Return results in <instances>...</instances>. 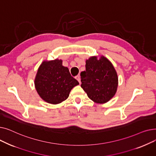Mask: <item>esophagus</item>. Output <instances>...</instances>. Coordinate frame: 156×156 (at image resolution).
<instances>
[{
  "label": "esophagus",
  "mask_w": 156,
  "mask_h": 156,
  "mask_svg": "<svg viewBox=\"0 0 156 156\" xmlns=\"http://www.w3.org/2000/svg\"><path fill=\"white\" fill-rule=\"evenodd\" d=\"M75 78L78 81V82L80 83V84L81 83V81H80V75H77L75 76Z\"/></svg>",
  "instance_id": "1"
}]
</instances>
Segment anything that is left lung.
<instances>
[{
    "mask_svg": "<svg viewBox=\"0 0 156 156\" xmlns=\"http://www.w3.org/2000/svg\"><path fill=\"white\" fill-rule=\"evenodd\" d=\"M86 71L81 76V87L92 101L103 104L115 95L118 85L116 71L105 57L98 60L96 57L86 61Z\"/></svg>",
    "mask_w": 156,
    "mask_h": 156,
    "instance_id": "8db88e82",
    "label": "left lung"
}]
</instances>
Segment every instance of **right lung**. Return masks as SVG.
Masks as SVG:
<instances>
[{"label":"right lung","mask_w":156,"mask_h":156,"mask_svg":"<svg viewBox=\"0 0 156 156\" xmlns=\"http://www.w3.org/2000/svg\"><path fill=\"white\" fill-rule=\"evenodd\" d=\"M79 85L71 76L67 67L62 61L55 59L44 61L38 70L35 80L37 91L45 102L56 104L68 99L71 89Z\"/></svg>","instance_id":"obj_1"}]
</instances>
